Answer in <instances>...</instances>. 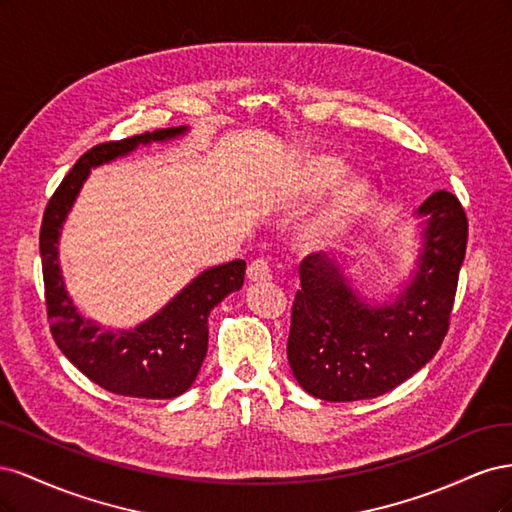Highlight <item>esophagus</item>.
Returning a JSON list of instances; mask_svg holds the SVG:
<instances>
[{"label":"esophagus","mask_w":512,"mask_h":512,"mask_svg":"<svg viewBox=\"0 0 512 512\" xmlns=\"http://www.w3.org/2000/svg\"><path fill=\"white\" fill-rule=\"evenodd\" d=\"M247 277H250L252 282H269L271 280V267L265 258H256L254 262H250V267H247Z\"/></svg>","instance_id":"esophagus-1"}]
</instances>
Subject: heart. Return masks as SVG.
Masks as SVG:
<instances>
[{
    "label": "heart",
    "instance_id": "obj_1",
    "mask_svg": "<svg viewBox=\"0 0 512 512\" xmlns=\"http://www.w3.org/2000/svg\"><path fill=\"white\" fill-rule=\"evenodd\" d=\"M346 173L344 160L327 153H309L299 168V190L303 194H320ZM369 203V185L363 179H346L337 185L327 203L307 224L303 241L309 247H322L335 241L346 226Z\"/></svg>",
    "mask_w": 512,
    "mask_h": 512
}]
</instances>
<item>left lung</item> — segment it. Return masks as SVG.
Here are the masks:
<instances>
[{"mask_svg": "<svg viewBox=\"0 0 512 512\" xmlns=\"http://www.w3.org/2000/svg\"><path fill=\"white\" fill-rule=\"evenodd\" d=\"M425 247L410 286L391 303L356 299L337 265L307 256L292 303L288 363L303 389L327 401L389 393L436 354L448 333L468 218L459 198L440 190L418 209Z\"/></svg>", "mask_w": 512, "mask_h": 512, "instance_id": "left-lung-1", "label": "left lung"}]
</instances>
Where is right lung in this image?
<instances>
[{
  "instance_id": "right-lung-1",
  "label": "right lung",
  "mask_w": 512,
  "mask_h": 512,
  "mask_svg": "<svg viewBox=\"0 0 512 512\" xmlns=\"http://www.w3.org/2000/svg\"><path fill=\"white\" fill-rule=\"evenodd\" d=\"M183 132L185 128H162L91 147L76 160L44 209L40 256L46 318L51 322L53 339L76 369L117 395L170 399L190 389L207 354L209 312L226 294L243 286L245 260H232L200 273L164 309L136 329L104 331L76 312L68 297L59 269L57 239L91 166L126 156L141 143L166 141Z\"/></svg>"
}]
</instances>
